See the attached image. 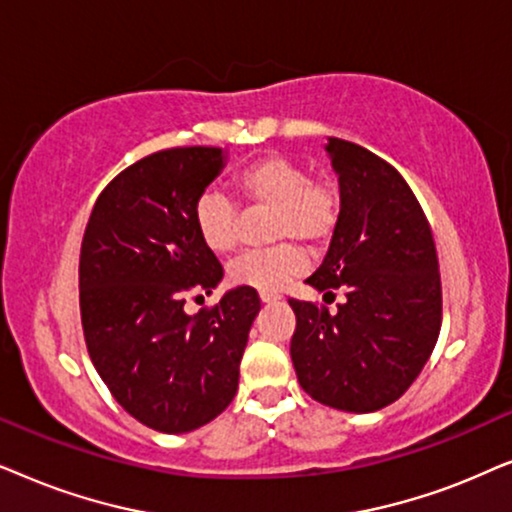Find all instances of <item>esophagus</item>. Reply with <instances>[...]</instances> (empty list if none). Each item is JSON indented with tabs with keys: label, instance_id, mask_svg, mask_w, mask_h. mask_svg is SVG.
I'll use <instances>...</instances> for the list:
<instances>
[{
	"label": "esophagus",
	"instance_id": "obj_1",
	"mask_svg": "<svg viewBox=\"0 0 512 512\" xmlns=\"http://www.w3.org/2000/svg\"><path fill=\"white\" fill-rule=\"evenodd\" d=\"M260 299H262V304H276L281 297H278V295H269V292H262Z\"/></svg>",
	"mask_w": 512,
	"mask_h": 512
}]
</instances>
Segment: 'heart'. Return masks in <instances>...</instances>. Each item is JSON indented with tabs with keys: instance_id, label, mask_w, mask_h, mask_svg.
<instances>
[{
	"instance_id": "1",
	"label": "heart",
	"mask_w": 512,
	"mask_h": 512,
	"mask_svg": "<svg viewBox=\"0 0 512 512\" xmlns=\"http://www.w3.org/2000/svg\"><path fill=\"white\" fill-rule=\"evenodd\" d=\"M241 194L255 206L276 208V241L299 238L318 245L339 222V192L332 182H316L311 170L288 156L257 159L236 177ZM194 227L201 243L215 255H227L238 245V208L227 196L208 189L194 203ZM304 252L292 243L248 252L229 264V281L241 288L276 295L304 271Z\"/></svg>"
}]
</instances>
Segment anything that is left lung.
<instances>
[{"label":"left lung","instance_id":"8db88e82","mask_svg":"<svg viewBox=\"0 0 512 512\" xmlns=\"http://www.w3.org/2000/svg\"><path fill=\"white\" fill-rule=\"evenodd\" d=\"M339 180V222L306 283L346 299L337 313L290 299V356L299 386L342 412L395 403L435 349L442 288L435 241L403 175L356 142L327 138Z\"/></svg>","mask_w":512,"mask_h":512}]
</instances>
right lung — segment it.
Segmentation results:
<instances>
[{
	"label": "right lung",
	"mask_w": 512,
	"mask_h": 512,
	"mask_svg": "<svg viewBox=\"0 0 512 512\" xmlns=\"http://www.w3.org/2000/svg\"><path fill=\"white\" fill-rule=\"evenodd\" d=\"M227 166L220 147L149 154L114 177L88 217L79 260L81 325L117 403L154 431L189 433L227 410L262 304L234 288L213 309L185 311L224 271L201 243L194 203Z\"/></svg>",
	"instance_id": "add662e5"
}]
</instances>
